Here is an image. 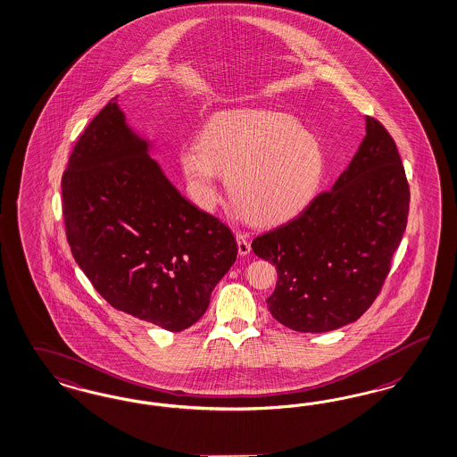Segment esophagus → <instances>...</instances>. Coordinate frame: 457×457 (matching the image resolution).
<instances>
[{
  "label": "esophagus",
  "instance_id": "obj_1",
  "mask_svg": "<svg viewBox=\"0 0 457 457\" xmlns=\"http://www.w3.org/2000/svg\"><path fill=\"white\" fill-rule=\"evenodd\" d=\"M237 253H239V256H246L248 253L252 252V245H250V241H248V237H246V235L237 233Z\"/></svg>",
  "mask_w": 457,
  "mask_h": 457
}]
</instances>
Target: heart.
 <instances>
[{"label":"heart","instance_id":"obj_1","mask_svg":"<svg viewBox=\"0 0 457 457\" xmlns=\"http://www.w3.org/2000/svg\"><path fill=\"white\" fill-rule=\"evenodd\" d=\"M180 163L194 197L205 209L220 197L222 173L248 220L275 224L295 216L314 197L326 155L319 138L294 116L241 111L209 123L203 143L182 148Z\"/></svg>","mask_w":457,"mask_h":457}]
</instances>
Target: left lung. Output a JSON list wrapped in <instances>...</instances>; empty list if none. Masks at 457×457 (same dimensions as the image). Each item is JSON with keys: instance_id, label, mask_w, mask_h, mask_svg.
Wrapping results in <instances>:
<instances>
[{"instance_id": "1", "label": "left lung", "mask_w": 457, "mask_h": 457, "mask_svg": "<svg viewBox=\"0 0 457 457\" xmlns=\"http://www.w3.org/2000/svg\"><path fill=\"white\" fill-rule=\"evenodd\" d=\"M349 167L295 220L253 239L278 273L268 311L292 331L328 332L377 299L409 216L410 189L390 133L366 116Z\"/></svg>"}]
</instances>
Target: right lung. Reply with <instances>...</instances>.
Returning <instances> with one entry per match:
<instances>
[{
	"label": "right lung",
	"mask_w": 457,
	"mask_h": 457,
	"mask_svg": "<svg viewBox=\"0 0 457 457\" xmlns=\"http://www.w3.org/2000/svg\"><path fill=\"white\" fill-rule=\"evenodd\" d=\"M126 125L116 97L76 143L62 177L65 233L114 309L167 331L195 324L237 262L231 229L187 201Z\"/></svg>",
	"instance_id": "right-lung-1"
}]
</instances>
